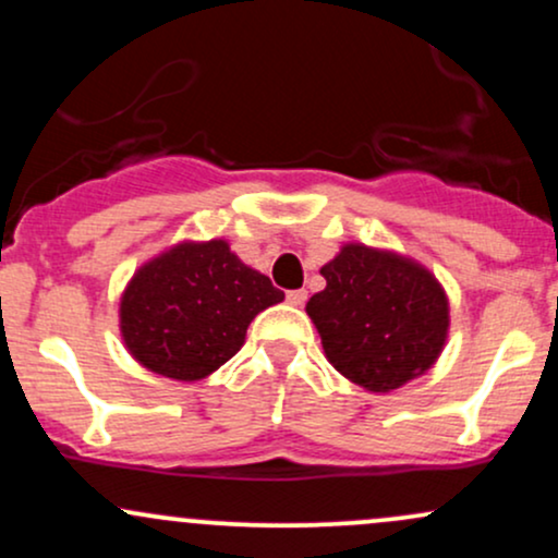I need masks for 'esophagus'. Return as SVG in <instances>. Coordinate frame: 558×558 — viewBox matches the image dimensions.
I'll list each match as a JSON object with an SVG mask.
<instances>
[{
	"label": "esophagus",
	"mask_w": 558,
	"mask_h": 558,
	"mask_svg": "<svg viewBox=\"0 0 558 558\" xmlns=\"http://www.w3.org/2000/svg\"><path fill=\"white\" fill-rule=\"evenodd\" d=\"M286 299H288V304H291V306H301L306 301V291H304V288H296V291H288Z\"/></svg>",
	"instance_id": "34e87169"
}]
</instances>
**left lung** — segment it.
<instances>
[{
  "mask_svg": "<svg viewBox=\"0 0 558 558\" xmlns=\"http://www.w3.org/2000/svg\"><path fill=\"white\" fill-rule=\"evenodd\" d=\"M306 301L325 356L356 386L388 393L427 373L448 336V299L430 270L393 252L345 243Z\"/></svg>",
  "mask_w": 558,
  "mask_h": 558,
  "instance_id": "1",
  "label": "left lung"
}]
</instances>
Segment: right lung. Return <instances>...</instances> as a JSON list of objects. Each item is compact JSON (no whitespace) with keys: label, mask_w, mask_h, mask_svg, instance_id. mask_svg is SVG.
<instances>
[{"label":"right lung","mask_w":558,"mask_h":558,"mask_svg":"<svg viewBox=\"0 0 558 558\" xmlns=\"http://www.w3.org/2000/svg\"><path fill=\"white\" fill-rule=\"evenodd\" d=\"M283 299L226 241H183L133 275L120 299V332L146 369L194 383L226 364L248 323Z\"/></svg>","instance_id":"right-lung-1"}]
</instances>
